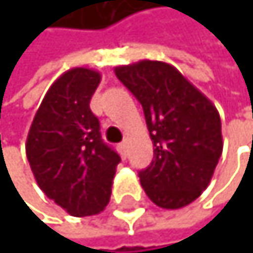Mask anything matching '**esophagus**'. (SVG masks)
<instances>
[{"mask_svg":"<svg viewBox=\"0 0 253 253\" xmlns=\"http://www.w3.org/2000/svg\"><path fill=\"white\" fill-rule=\"evenodd\" d=\"M119 150H120V155H122V158H126L128 157V142L125 141V142H122L120 146H119Z\"/></svg>","mask_w":253,"mask_h":253,"instance_id":"obj_1","label":"esophagus"}]
</instances>
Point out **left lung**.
Here are the masks:
<instances>
[{
    "label": "left lung",
    "instance_id": "1",
    "mask_svg": "<svg viewBox=\"0 0 253 253\" xmlns=\"http://www.w3.org/2000/svg\"><path fill=\"white\" fill-rule=\"evenodd\" d=\"M119 81L142 104L154 160L139 171L144 192L163 209H180L206 190L222 155L215 106L165 61L117 66Z\"/></svg>",
    "mask_w": 253,
    "mask_h": 253
}]
</instances>
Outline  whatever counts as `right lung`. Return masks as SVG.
Wrapping results in <instances>:
<instances>
[{
	"label": "right lung",
	"instance_id": "add662e5",
	"mask_svg": "<svg viewBox=\"0 0 253 253\" xmlns=\"http://www.w3.org/2000/svg\"><path fill=\"white\" fill-rule=\"evenodd\" d=\"M101 74L73 68L55 81L30 126L27 158L39 188L68 214H99L111 200L120 157L99 133L90 99Z\"/></svg>",
	"mask_w": 253,
	"mask_h": 253
}]
</instances>
